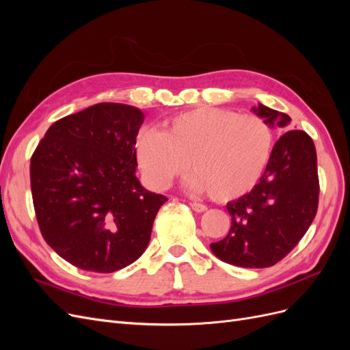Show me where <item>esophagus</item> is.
I'll use <instances>...</instances> for the list:
<instances>
[{
	"mask_svg": "<svg viewBox=\"0 0 350 350\" xmlns=\"http://www.w3.org/2000/svg\"><path fill=\"white\" fill-rule=\"evenodd\" d=\"M189 206H191V208L194 211H197V213H203V211L207 210V207L204 204H200V203H191Z\"/></svg>",
	"mask_w": 350,
	"mask_h": 350,
	"instance_id": "obj_1",
	"label": "esophagus"
}]
</instances>
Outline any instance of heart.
<instances>
[{
    "instance_id": "b5f03b06",
    "label": "heart",
    "mask_w": 350,
    "mask_h": 350,
    "mask_svg": "<svg viewBox=\"0 0 350 350\" xmlns=\"http://www.w3.org/2000/svg\"><path fill=\"white\" fill-rule=\"evenodd\" d=\"M273 149V133L256 115L201 107L169 116L162 131L143 129L134 150L147 184L162 189L183 175L216 201L235 200L256 187Z\"/></svg>"
}]
</instances>
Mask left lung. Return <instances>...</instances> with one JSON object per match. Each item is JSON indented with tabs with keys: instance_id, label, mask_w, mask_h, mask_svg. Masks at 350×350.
I'll return each mask as SVG.
<instances>
[{
	"instance_id": "8db88e82",
	"label": "left lung",
	"mask_w": 350,
	"mask_h": 350,
	"mask_svg": "<svg viewBox=\"0 0 350 350\" xmlns=\"http://www.w3.org/2000/svg\"><path fill=\"white\" fill-rule=\"evenodd\" d=\"M252 112L269 126L286 129L291 116L258 103ZM317 152L301 130L286 131L274 144L260 183L250 193L228 203L229 234L210 243L215 256L232 266H274L298 245L319 207Z\"/></svg>"
}]
</instances>
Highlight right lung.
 <instances>
[{"label": "right lung", "instance_id": "1", "mask_svg": "<svg viewBox=\"0 0 350 350\" xmlns=\"http://www.w3.org/2000/svg\"><path fill=\"white\" fill-rule=\"evenodd\" d=\"M144 113L98 103L52 124L30 159V187L42 237L81 270L112 273L149 245L167 200L135 176V137Z\"/></svg>", "mask_w": 350, "mask_h": 350}]
</instances>
